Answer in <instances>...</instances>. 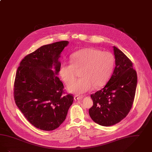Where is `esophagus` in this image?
<instances>
[{"label":"esophagus","instance_id":"34e87169","mask_svg":"<svg viewBox=\"0 0 152 152\" xmlns=\"http://www.w3.org/2000/svg\"><path fill=\"white\" fill-rule=\"evenodd\" d=\"M83 96H75L74 97V99L75 101H77V100H81L83 99Z\"/></svg>","mask_w":152,"mask_h":152}]
</instances>
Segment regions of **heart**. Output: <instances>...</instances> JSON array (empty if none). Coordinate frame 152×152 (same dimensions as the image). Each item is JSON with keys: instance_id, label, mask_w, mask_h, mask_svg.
Masks as SVG:
<instances>
[{"instance_id": "b5f03b06", "label": "heart", "mask_w": 152, "mask_h": 152, "mask_svg": "<svg viewBox=\"0 0 152 152\" xmlns=\"http://www.w3.org/2000/svg\"><path fill=\"white\" fill-rule=\"evenodd\" d=\"M72 61L64 62L59 74L65 83L75 79L77 71H81V79L74 80L68 85V90L76 94L91 91L100 88L109 81L114 69L115 58L109 51L87 48L72 54Z\"/></svg>"}]
</instances>
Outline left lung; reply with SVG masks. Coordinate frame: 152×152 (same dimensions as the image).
I'll return each mask as SVG.
<instances>
[{"instance_id": "8db88e82", "label": "left lung", "mask_w": 152, "mask_h": 152, "mask_svg": "<svg viewBox=\"0 0 152 152\" xmlns=\"http://www.w3.org/2000/svg\"><path fill=\"white\" fill-rule=\"evenodd\" d=\"M115 67L106 85L91 96L93 105L89 110L91 119L102 126L120 122L132 107L137 77L133 64L121 50L113 46Z\"/></svg>"}]
</instances>
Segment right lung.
<instances>
[{
  "instance_id": "right-lung-1",
  "label": "right lung",
  "mask_w": 152,
  "mask_h": 152,
  "mask_svg": "<svg viewBox=\"0 0 152 152\" xmlns=\"http://www.w3.org/2000/svg\"><path fill=\"white\" fill-rule=\"evenodd\" d=\"M68 44L63 41L41 46L25 57L16 72L15 103L27 120L41 130L59 127L73 103L72 95H63L64 86L58 77L61 53Z\"/></svg>"
}]
</instances>
